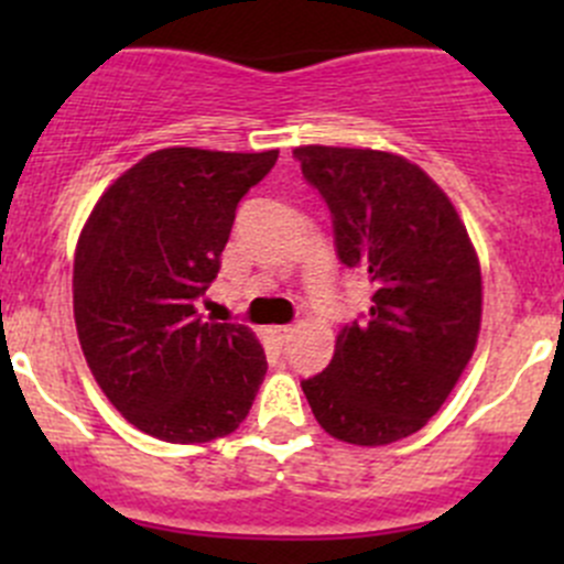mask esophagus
<instances>
[{
    "label": "esophagus",
    "mask_w": 564,
    "mask_h": 564,
    "mask_svg": "<svg viewBox=\"0 0 564 564\" xmlns=\"http://www.w3.org/2000/svg\"><path fill=\"white\" fill-rule=\"evenodd\" d=\"M289 338H292V327H275V329H272V340H275L278 349H283V346L289 344Z\"/></svg>",
    "instance_id": "esophagus-1"
}]
</instances>
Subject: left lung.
I'll return each mask as SVG.
<instances>
[{
	"label": "left lung",
	"instance_id": "1",
	"mask_svg": "<svg viewBox=\"0 0 564 564\" xmlns=\"http://www.w3.org/2000/svg\"><path fill=\"white\" fill-rule=\"evenodd\" d=\"M333 218L335 253L373 283L368 316L303 379L311 412L349 445H390L423 429L456 388L480 333V264L456 207L406 158L297 147Z\"/></svg>",
	"mask_w": 564,
	"mask_h": 564
}]
</instances>
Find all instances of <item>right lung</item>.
Returning a JSON list of instances; mask_svg holds the SVG:
<instances>
[{"label": "right lung", "mask_w": 564, "mask_h": 564, "mask_svg": "<svg viewBox=\"0 0 564 564\" xmlns=\"http://www.w3.org/2000/svg\"><path fill=\"white\" fill-rule=\"evenodd\" d=\"M270 152L169 147L141 158L95 204L73 264V314L95 382L144 434L174 445L231 434L267 357L246 324L196 303L220 270L240 198Z\"/></svg>", "instance_id": "1"}]
</instances>
